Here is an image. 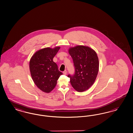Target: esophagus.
Wrapping results in <instances>:
<instances>
[{
  "instance_id": "1",
  "label": "esophagus",
  "mask_w": 133,
  "mask_h": 133,
  "mask_svg": "<svg viewBox=\"0 0 133 133\" xmlns=\"http://www.w3.org/2000/svg\"><path fill=\"white\" fill-rule=\"evenodd\" d=\"M66 74H67V71H66V70H65L64 71H63V74H64V75H66Z\"/></svg>"
}]
</instances>
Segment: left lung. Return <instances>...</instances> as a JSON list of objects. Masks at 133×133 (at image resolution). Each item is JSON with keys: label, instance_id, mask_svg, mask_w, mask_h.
I'll return each instance as SVG.
<instances>
[{"label": "left lung", "instance_id": "8db88e82", "mask_svg": "<svg viewBox=\"0 0 133 133\" xmlns=\"http://www.w3.org/2000/svg\"><path fill=\"white\" fill-rule=\"evenodd\" d=\"M69 52L73 59L75 73L69 74L68 77L75 90L83 92L93 84L97 76L99 68L98 56L94 50L82 45L69 48Z\"/></svg>", "mask_w": 133, "mask_h": 133}]
</instances>
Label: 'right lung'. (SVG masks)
Instances as JSON below:
<instances>
[{
  "label": "right lung",
  "instance_id": "add662e5",
  "mask_svg": "<svg viewBox=\"0 0 133 133\" xmlns=\"http://www.w3.org/2000/svg\"><path fill=\"white\" fill-rule=\"evenodd\" d=\"M60 47L53 49L45 48L37 51L30 62L31 77L35 84L45 93H49L53 90L57 80L63 73L59 70L53 58Z\"/></svg>",
  "mask_w": 133,
  "mask_h": 133
}]
</instances>
